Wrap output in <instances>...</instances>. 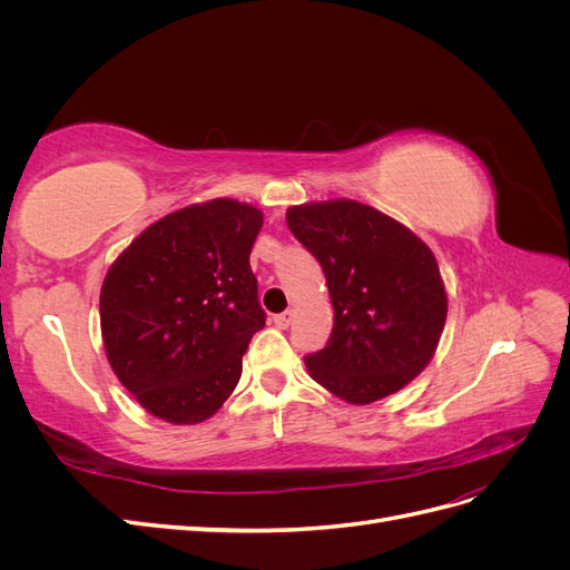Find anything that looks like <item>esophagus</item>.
Returning a JSON list of instances; mask_svg holds the SVG:
<instances>
[{"label":"esophagus","mask_w":570,"mask_h":570,"mask_svg":"<svg viewBox=\"0 0 570 570\" xmlns=\"http://www.w3.org/2000/svg\"><path fill=\"white\" fill-rule=\"evenodd\" d=\"M292 316H295V312H283V314H275L273 316V323L281 327V331H285V327L292 323Z\"/></svg>","instance_id":"34e87169"}]
</instances>
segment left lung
<instances>
[{"label":"left lung","instance_id":"obj_1","mask_svg":"<svg viewBox=\"0 0 570 570\" xmlns=\"http://www.w3.org/2000/svg\"><path fill=\"white\" fill-rule=\"evenodd\" d=\"M287 228L316 256L335 308L331 340L304 356L314 381L350 404L411 383L446 321L433 252L402 223L352 199L292 206Z\"/></svg>","mask_w":570,"mask_h":570}]
</instances>
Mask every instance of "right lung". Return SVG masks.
Wrapping results in <instances>:
<instances>
[{
  "label": "right lung",
  "mask_w": 570,
  "mask_h": 570,
  "mask_svg": "<svg viewBox=\"0 0 570 570\" xmlns=\"http://www.w3.org/2000/svg\"><path fill=\"white\" fill-rule=\"evenodd\" d=\"M264 216L212 199L137 235L109 268L99 297L101 337L118 381L168 423H202L243 375L266 325L249 266Z\"/></svg>",
  "instance_id": "obj_1"
}]
</instances>
